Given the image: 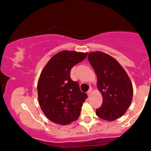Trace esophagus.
<instances>
[{
	"label": "esophagus",
	"instance_id": "1",
	"mask_svg": "<svg viewBox=\"0 0 151 151\" xmlns=\"http://www.w3.org/2000/svg\"><path fill=\"white\" fill-rule=\"evenodd\" d=\"M92 92H93L92 89L89 90V91H88V92H87V95H88V96H91V95H92Z\"/></svg>",
	"mask_w": 151,
	"mask_h": 151
}]
</instances>
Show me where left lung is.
Segmentation results:
<instances>
[{
    "label": "left lung",
    "mask_w": 151,
    "mask_h": 151,
    "mask_svg": "<svg viewBox=\"0 0 151 151\" xmlns=\"http://www.w3.org/2000/svg\"><path fill=\"white\" fill-rule=\"evenodd\" d=\"M88 59L98 77L97 86L103 98L102 106L95 114L101 119L115 121L125 114L131 104V80L121 64L107 53L93 51Z\"/></svg>",
    "instance_id": "8db88e82"
}]
</instances>
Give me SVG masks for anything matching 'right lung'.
<instances>
[{"label": "right lung", "instance_id": "1", "mask_svg": "<svg viewBox=\"0 0 151 151\" xmlns=\"http://www.w3.org/2000/svg\"><path fill=\"white\" fill-rule=\"evenodd\" d=\"M88 53L62 51L51 58L37 82L38 102L53 123L68 125L77 121L87 98L77 81L70 78L72 68L86 58Z\"/></svg>", "mask_w": 151, "mask_h": 151}]
</instances>
